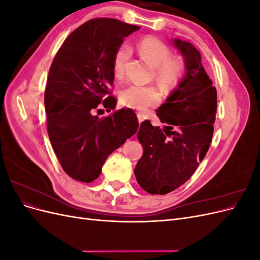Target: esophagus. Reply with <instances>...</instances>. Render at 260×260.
<instances>
[{
    "mask_svg": "<svg viewBox=\"0 0 260 260\" xmlns=\"http://www.w3.org/2000/svg\"><path fill=\"white\" fill-rule=\"evenodd\" d=\"M145 115L144 114H141V113H138V120H139V122L141 123L142 121H144V119H145Z\"/></svg>",
    "mask_w": 260,
    "mask_h": 260,
    "instance_id": "34e87169",
    "label": "esophagus"
}]
</instances>
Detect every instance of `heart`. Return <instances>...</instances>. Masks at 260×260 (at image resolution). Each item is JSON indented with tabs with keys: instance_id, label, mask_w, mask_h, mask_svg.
<instances>
[{
	"instance_id": "obj_1",
	"label": "heart",
	"mask_w": 260,
	"mask_h": 260,
	"mask_svg": "<svg viewBox=\"0 0 260 260\" xmlns=\"http://www.w3.org/2000/svg\"><path fill=\"white\" fill-rule=\"evenodd\" d=\"M138 51L149 65L154 67L156 80L165 88H174L179 83L184 73V64L179 58H170L167 45L156 38L148 37L138 44ZM131 56L128 43H122L117 50L114 58V74L120 78L124 73L125 62ZM120 102L127 107L145 111L159 102V93L151 85L132 83L123 88L119 93Z\"/></svg>"
}]
</instances>
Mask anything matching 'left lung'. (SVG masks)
Instances as JSON below:
<instances>
[{"label":"left lung","mask_w":260,"mask_h":260,"mask_svg":"<svg viewBox=\"0 0 260 260\" xmlns=\"http://www.w3.org/2000/svg\"><path fill=\"white\" fill-rule=\"evenodd\" d=\"M172 44L182 55L185 74L156 111L162 129L143 121L138 140L143 146L135 176L149 194L164 195L185 183L209 148L217 112V91L202 65L201 53L180 39Z\"/></svg>","instance_id":"obj_1"}]
</instances>
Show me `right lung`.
<instances>
[{
    "instance_id": "1",
    "label": "right lung",
    "mask_w": 260,
    "mask_h": 260,
    "mask_svg": "<svg viewBox=\"0 0 260 260\" xmlns=\"http://www.w3.org/2000/svg\"><path fill=\"white\" fill-rule=\"evenodd\" d=\"M139 29L114 18L91 19L70 34L55 55L44 94L48 132L62 170L77 181L95 180L108 155L138 131L130 108L102 118L93 113L101 105L106 112L115 108L109 91L115 54L123 38Z\"/></svg>"
}]
</instances>
